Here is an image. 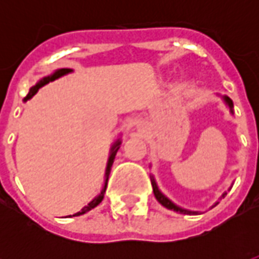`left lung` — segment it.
I'll return each mask as SVG.
<instances>
[{"label":"left lung","instance_id":"8db88e82","mask_svg":"<svg viewBox=\"0 0 259 259\" xmlns=\"http://www.w3.org/2000/svg\"><path fill=\"white\" fill-rule=\"evenodd\" d=\"M223 101H225V104H226V105L229 107L230 112L233 113V101H232V100H230V98L226 96L223 97ZM151 185H152V190H154V195H155V198H157L158 202H159V204H162L165 208L172 209V211H175V212H180V213H187V215H194V213H198L197 211H189V209H183V208H180V206H178L176 204H174V202L169 200L166 195H163L162 193H161V190L158 189L157 183H155V179H154L152 176H151ZM225 195H226V193H223L222 197H225ZM217 204H215V205H217ZM215 205H212V206H215Z\"/></svg>","mask_w":259,"mask_h":259}]
</instances>
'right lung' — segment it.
Wrapping results in <instances>:
<instances>
[{"label": "right lung", "mask_w": 259, "mask_h": 259, "mask_svg": "<svg viewBox=\"0 0 259 259\" xmlns=\"http://www.w3.org/2000/svg\"><path fill=\"white\" fill-rule=\"evenodd\" d=\"M72 72V69H68V68H62V69H57L55 72H54L53 74H50V76H46V77H42L38 83H37L36 85H33L30 89V91H29V94L25 97V100L23 101H27V100H30L31 97L36 94L37 91H38V89L40 87H42V85H46L47 83H50V81H54L55 79H59V77H62V76H65V74H68ZM120 139L119 140H116L115 143H113V146L111 147V152H109V158H108V163H107V169H105V180H104V187H102V190L100 194L97 195L94 200H91L87 205L81 209V211L76 212L73 217H79V215H83V213H85V212H89L90 209H93V208H96L100 202L102 201V198H104V193H105V190H107V183H108V178H109V174H111V168H112V163L113 161H115V155H116V152H118L119 147H120Z\"/></svg>", "instance_id": "right-lung-1"}]
</instances>
